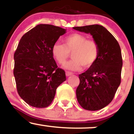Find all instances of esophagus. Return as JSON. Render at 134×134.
<instances>
[{
	"instance_id": "34e87169",
	"label": "esophagus",
	"mask_w": 134,
	"mask_h": 134,
	"mask_svg": "<svg viewBox=\"0 0 134 134\" xmlns=\"http://www.w3.org/2000/svg\"><path fill=\"white\" fill-rule=\"evenodd\" d=\"M72 74H73V73H72V72H69V71H66L65 72V75H66V76H67V77L70 76V75H72Z\"/></svg>"
}]
</instances>
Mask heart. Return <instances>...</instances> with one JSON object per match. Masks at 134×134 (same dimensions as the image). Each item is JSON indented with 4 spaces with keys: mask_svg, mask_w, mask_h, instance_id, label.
<instances>
[{
    "mask_svg": "<svg viewBox=\"0 0 134 134\" xmlns=\"http://www.w3.org/2000/svg\"><path fill=\"white\" fill-rule=\"evenodd\" d=\"M64 45L55 43L52 47V54L59 64L63 65L70 56L73 59L64 65L70 70H79L82 66L89 68L96 63L99 55V47L93 39L78 33H74L65 37Z\"/></svg>",
    "mask_w": 134,
    "mask_h": 134,
    "instance_id": "b5f03b06",
    "label": "heart"
}]
</instances>
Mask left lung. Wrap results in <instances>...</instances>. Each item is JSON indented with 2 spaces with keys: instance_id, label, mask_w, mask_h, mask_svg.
<instances>
[{
  "instance_id": "obj_1",
  "label": "left lung",
  "mask_w": 134,
  "mask_h": 134,
  "mask_svg": "<svg viewBox=\"0 0 134 134\" xmlns=\"http://www.w3.org/2000/svg\"><path fill=\"white\" fill-rule=\"evenodd\" d=\"M74 29L91 34L99 47L97 61L79 75L76 89L78 102L87 110H98L112 102L121 82L122 57L115 38L102 25L74 27Z\"/></svg>"
}]
</instances>
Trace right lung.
Returning a JSON list of instances; mask_svg holds the SVG:
<instances>
[{
  "label": "right lung",
  "instance_id": "right-lung-1",
  "mask_svg": "<svg viewBox=\"0 0 134 134\" xmlns=\"http://www.w3.org/2000/svg\"><path fill=\"white\" fill-rule=\"evenodd\" d=\"M66 30L40 24L20 38L14 53V75L19 96L32 107L45 108L54 99L57 88L66 80L57 67L52 47Z\"/></svg>",
  "mask_w": 134,
  "mask_h": 134
}]
</instances>
